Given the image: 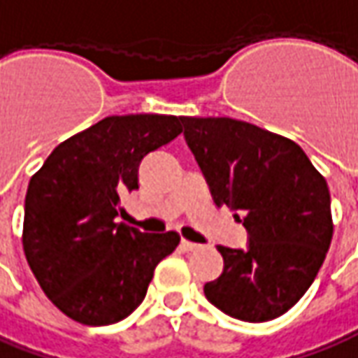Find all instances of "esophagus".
I'll return each instance as SVG.
<instances>
[{"label":"esophagus","instance_id":"esophagus-1","mask_svg":"<svg viewBox=\"0 0 358 358\" xmlns=\"http://www.w3.org/2000/svg\"><path fill=\"white\" fill-rule=\"evenodd\" d=\"M182 247H184V249H186V250L199 249L198 243H192V241H186V239H182Z\"/></svg>","mask_w":358,"mask_h":358}]
</instances>
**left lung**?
<instances>
[{"mask_svg":"<svg viewBox=\"0 0 358 358\" xmlns=\"http://www.w3.org/2000/svg\"><path fill=\"white\" fill-rule=\"evenodd\" d=\"M184 138L217 206L247 229V249L217 247L223 272L203 286L223 313L271 322L296 306L333 237L331 196L300 145L247 121L182 117Z\"/></svg>","mask_w":358,"mask_h":358,"instance_id":"1","label":"left lung"}]
</instances>
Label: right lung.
I'll return each instance as SVG.
<instances>
[{"label":"right lung","mask_w":358,"mask_h":358,"mask_svg":"<svg viewBox=\"0 0 358 358\" xmlns=\"http://www.w3.org/2000/svg\"><path fill=\"white\" fill-rule=\"evenodd\" d=\"M182 117L111 115L60 143L29 182L27 262L46 298L84 325H111L145 300L155 268L178 247L176 231L117 223L138 188V164L182 133Z\"/></svg>","instance_id":"right-lung-1"}]
</instances>
